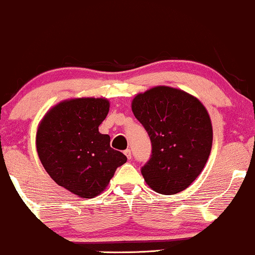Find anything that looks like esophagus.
Returning a JSON list of instances; mask_svg holds the SVG:
<instances>
[{
  "instance_id": "34e87169",
  "label": "esophagus",
  "mask_w": 255,
  "mask_h": 255,
  "mask_svg": "<svg viewBox=\"0 0 255 255\" xmlns=\"http://www.w3.org/2000/svg\"><path fill=\"white\" fill-rule=\"evenodd\" d=\"M124 154L127 155V157L128 158V160H131V157H132V154H131V150H130V149H127V150L124 151Z\"/></svg>"
}]
</instances>
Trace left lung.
<instances>
[{
    "mask_svg": "<svg viewBox=\"0 0 255 255\" xmlns=\"http://www.w3.org/2000/svg\"><path fill=\"white\" fill-rule=\"evenodd\" d=\"M134 117L150 137V160L142 167L148 186L175 194L198 178L210 156L212 124L199 99L168 86L138 93L131 103Z\"/></svg>",
    "mask_w": 255,
    "mask_h": 255,
    "instance_id": "left-lung-1",
    "label": "left lung"
}]
</instances>
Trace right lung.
Segmentation results:
<instances>
[{"instance_id": "add662e5", "label": "right lung", "mask_w": 255, "mask_h": 255, "mask_svg": "<svg viewBox=\"0 0 255 255\" xmlns=\"http://www.w3.org/2000/svg\"><path fill=\"white\" fill-rule=\"evenodd\" d=\"M110 111L105 98L63 100L45 113L38 125L39 160L59 186L81 198H93L107 187L127 156L111 148L99 125Z\"/></svg>"}]
</instances>
